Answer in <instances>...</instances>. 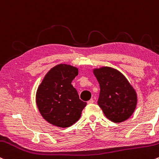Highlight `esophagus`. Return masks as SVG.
I'll list each match as a JSON object with an SVG mask.
<instances>
[{
    "label": "esophagus",
    "instance_id": "1",
    "mask_svg": "<svg viewBox=\"0 0 159 159\" xmlns=\"http://www.w3.org/2000/svg\"><path fill=\"white\" fill-rule=\"evenodd\" d=\"M93 102H94L93 99H90V100H89L88 102V104H92V103H93Z\"/></svg>",
    "mask_w": 159,
    "mask_h": 159
}]
</instances>
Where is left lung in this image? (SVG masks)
<instances>
[{"label":"left lung","mask_w":159,"mask_h":159,"mask_svg":"<svg viewBox=\"0 0 159 159\" xmlns=\"http://www.w3.org/2000/svg\"><path fill=\"white\" fill-rule=\"evenodd\" d=\"M93 74L100 88L97 103L105 116L115 123L128 119L136 109L137 96L128 79L108 66L93 69Z\"/></svg>","instance_id":"1"}]
</instances>
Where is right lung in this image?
Listing matches in <instances>:
<instances>
[{"label": "right lung", "mask_w": 159, "mask_h": 159, "mask_svg": "<svg viewBox=\"0 0 159 159\" xmlns=\"http://www.w3.org/2000/svg\"><path fill=\"white\" fill-rule=\"evenodd\" d=\"M78 69L67 64L54 66L38 86L36 104L42 117L51 125L68 128L78 121L87 105L79 99L71 81Z\"/></svg>", "instance_id": "right-lung-1"}]
</instances>
